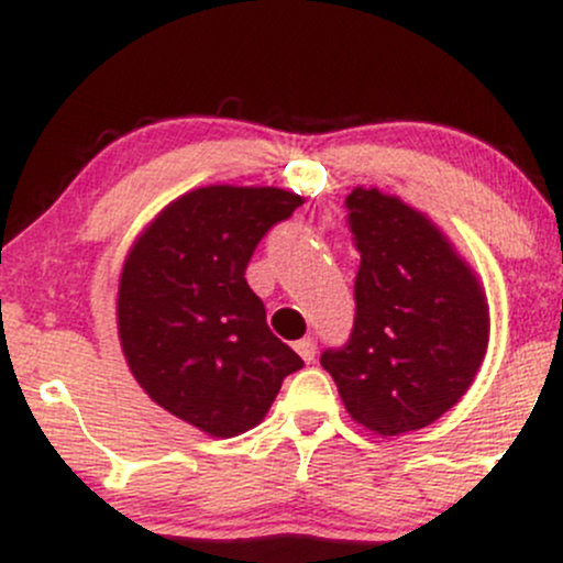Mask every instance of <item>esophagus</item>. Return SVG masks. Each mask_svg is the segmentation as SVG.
Wrapping results in <instances>:
<instances>
[{"label": "esophagus", "instance_id": "34e87169", "mask_svg": "<svg viewBox=\"0 0 563 563\" xmlns=\"http://www.w3.org/2000/svg\"><path fill=\"white\" fill-rule=\"evenodd\" d=\"M314 341L312 339H301V341H296V352H299V357L303 360V363H312L314 360Z\"/></svg>", "mask_w": 563, "mask_h": 563}]
</instances>
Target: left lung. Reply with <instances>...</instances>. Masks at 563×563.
<instances>
[{
    "label": "left lung",
    "mask_w": 563,
    "mask_h": 563,
    "mask_svg": "<svg viewBox=\"0 0 563 563\" xmlns=\"http://www.w3.org/2000/svg\"><path fill=\"white\" fill-rule=\"evenodd\" d=\"M360 251L354 328L322 352L346 412L397 437L442 418L479 373L489 307L468 262L418 209L378 187L346 196Z\"/></svg>",
    "instance_id": "left-lung-1"
}]
</instances>
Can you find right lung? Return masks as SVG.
I'll list each match as a JSON object with an SVG mask.
<instances>
[{
  "label": "right lung",
  "instance_id": "1",
  "mask_svg": "<svg viewBox=\"0 0 563 563\" xmlns=\"http://www.w3.org/2000/svg\"><path fill=\"white\" fill-rule=\"evenodd\" d=\"M301 203L280 187H196L129 249L115 301L121 352L147 397L203 434L254 429L303 365L245 283L256 245Z\"/></svg>",
  "mask_w": 563,
  "mask_h": 563
}]
</instances>
